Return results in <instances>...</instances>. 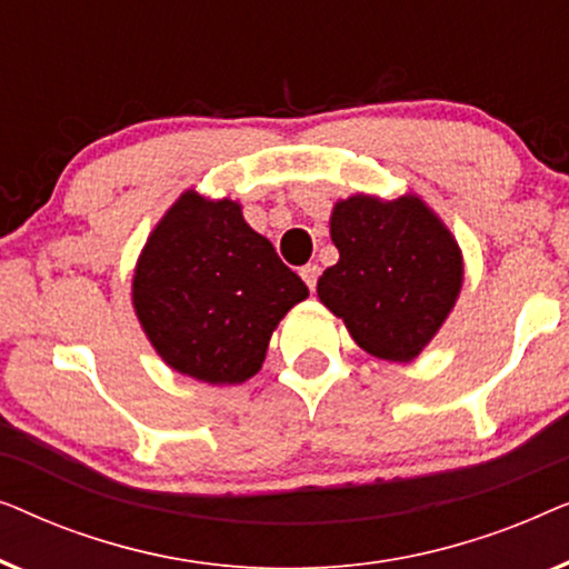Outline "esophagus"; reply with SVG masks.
Masks as SVG:
<instances>
[{
    "instance_id": "esophagus-1",
    "label": "esophagus",
    "mask_w": 569,
    "mask_h": 569,
    "mask_svg": "<svg viewBox=\"0 0 569 569\" xmlns=\"http://www.w3.org/2000/svg\"><path fill=\"white\" fill-rule=\"evenodd\" d=\"M300 277L306 279L308 290L313 292V290H316V284H318V277H321V267H318V263H306V267L300 269Z\"/></svg>"
}]
</instances>
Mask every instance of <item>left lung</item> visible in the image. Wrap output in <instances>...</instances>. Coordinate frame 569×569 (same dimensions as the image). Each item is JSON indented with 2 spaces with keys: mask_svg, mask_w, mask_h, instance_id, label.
Returning a JSON list of instances; mask_svg holds the SVG:
<instances>
[{
  "mask_svg": "<svg viewBox=\"0 0 569 569\" xmlns=\"http://www.w3.org/2000/svg\"><path fill=\"white\" fill-rule=\"evenodd\" d=\"M331 240L339 261L318 279V298L365 352L415 360L461 292L456 238L419 197L380 201L357 193L333 207Z\"/></svg>",
  "mask_w": 569,
  "mask_h": 569,
  "instance_id": "8db88e82",
  "label": "left lung"
}]
</instances>
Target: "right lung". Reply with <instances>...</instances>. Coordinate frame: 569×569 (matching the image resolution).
I'll return each mask as SVG.
<instances>
[{
	"instance_id": "add662e5",
	"label": "right lung",
	"mask_w": 569,
	"mask_h": 569,
	"mask_svg": "<svg viewBox=\"0 0 569 569\" xmlns=\"http://www.w3.org/2000/svg\"><path fill=\"white\" fill-rule=\"evenodd\" d=\"M308 287L243 220L238 201L181 193L147 238L131 300L170 368L212 386L261 370L271 331Z\"/></svg>"
}]
</instances>
